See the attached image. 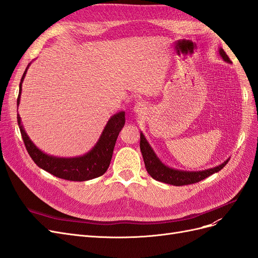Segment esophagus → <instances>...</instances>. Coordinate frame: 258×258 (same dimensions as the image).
<instances>
[{"instance_id":"1","label":"esophagus","mask_w":258,"mask_h":258,"mask_svg":"<svg viewBox=\"0 0 258 258\" xmlns=\"http://www.w3.org/2000/svg\"><path fill=\"white\" fill-rule=\"evenodd\" d=\"M134 110H135V112H136L138 115H143V114L146 112L147 107H146V104H144L143 102H138V103L135 105Z\"/></svg>"}]
</instances>
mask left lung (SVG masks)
Here are the masks:
<instances>
[{"instance_id":"1","label":"left lung","mask_w":258,"mask_h":258,"mask_svg":"<svg viewBox=\"0 0 258 258\" xmlns=\"http://www.w3.org/2000/svg\"><path fill=\"white\" fill-rule=\"evenodd\" d=\"M218 53L223 58V60L227 63H231L230 59L228 58L227 54L224 51L223 48H218ZM140 148H141V153L143 155V159L145 163V168L147 170L148 174H150L156 181H159L166 184L174 185V186H182V185H188L194 184L202 181L206 177L212 175L218 171H221L226 163L228 162L229 158L226 159L221 165L216 167L200 170V171H187V170H181L171 168L163 163L160 158L157 156L151 146L150 142L147 141L146 137L144 136L143 132L141 131L140 134Z\"/></svg>"}]
</instances>
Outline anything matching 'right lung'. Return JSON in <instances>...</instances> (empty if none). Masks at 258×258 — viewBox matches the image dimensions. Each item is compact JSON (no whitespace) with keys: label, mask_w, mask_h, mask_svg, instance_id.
Listing matches in <instances>:
<instances>
[{"label":"right lung","mask_w":258,"mask_h":258,"mask_svg":"<svg viewBox=\"0 0 258 258\" xmlns=\"http://www.w3.org/2000/svg\"><path fill=\"white\" fill-rule=\"evenodd\" d=\"M30 66L31 62L25 70V73H23L19 84L17 107L20 104L22 83ZM17 121L27 151L38 167L57 177L69 179V181L83 182L103 175L106 172L112 159L116 140L118 138L120 130L124 126V112L121 111L111 116L104 129L101 132L97 143L93 145L91 150L82 156H75V157H58V156L44 153L27 135L25 127L21 122L20 115L18 114V110Z\"/></svg>","instance_id":"add662e5"}]
</instances>
